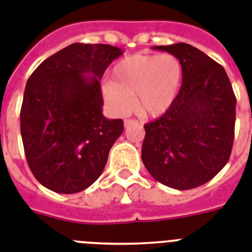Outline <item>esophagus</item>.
Returning <instances> with one entry per match:
<instances>
[{
    "mask_svg": "<svg viewBox=\"0 0 252 252\" xmlns=\"http://www.w3.org/2000/svg\"><path fill=\"white\" fill-rule=\"evenodd\" d=\"M134 125H138V121L135 120H125V127L128 128L130 126H134Z\"/></svg>",
    "mask_w": 252,
    "mask_h": 252,
    "instance_id": "obj_1",
    "label": "esophagus"
}]
</instances>
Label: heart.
I'll use <instances>...</instances> for the list:
<instances>
[{
	"mask_svg": "<svg viewBox=\"0 0 252 252\" xmlns=\"http://www.w3.org/2000/svg\"><path fill=\"white\" fill-rule=\"evenodd\" d=\"M113 81L104 85V97L118 114L136 107L144 116L158 117L176 100L183 84V65L171 54H135L116 64Z\"/></svg>",
	"mask_w": 252,
	"mask_h": 252,
	"instance_id": "obj_1",
	"label": "heart"
}]
</instances>
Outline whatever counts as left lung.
Segmentation results:
<instances>
[{
	"mask_svg": "<svg viewBox=\"0 0 252 252\" xmlns=\"http://www.w3.org/2000/svg\"><path fill=\"white\" fill-rule=\"evenodd\" d=\"M176 56L183 84L165 114L144 125L141 159L157 182L187 190L214 178L233 147L236 96L223 66L188 43L156 46Z\"/></svg>",
	"mask_w": 252,
	"mask_h": 252,
	"instance_id": "obj_1",
	"label": "left lung"
}]
</instances>
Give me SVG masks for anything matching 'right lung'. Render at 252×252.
I'll list each match as a JSON object with an SVG mask.
<instances>
[{
  "mask_svg": "<svg viewBox=\"0 0 252 252\" xmlns=\"http://www.w3.org/2000/svg\"><path fill=\"white\" fill-rule=\"evenodd\" d=\"M124 54L103 43H72L43 60L27 82L20 132L29 168L43 187L77 193L101 175L122 120L103 116L100 80Z\"/></svg>",
  "mask_w": 252,
  "mask_h": 252,
  "instance_id": "add662e5",
  "label": "right lung"
}]
</instances>
